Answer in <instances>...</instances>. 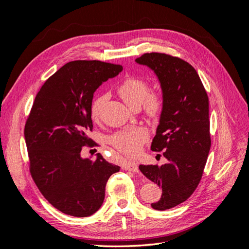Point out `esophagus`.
I'll use <instances>...</instances> for the list:
<instances>
[{"label":"esophagus","mask_w":249,"mask_h":249,"mask_svg":"<svg viewBox=\"0 0 249 249\" xmlns=\"http://www.w3.org/2000/svg\"><path fill=\"white\" fill-rule=\"evenodd\" d=\"M124 169L132 171V172H139L138 165L134 162H125L124 164Z\"/></svg>","instance_id":"esophagus-1"}]
</instances>
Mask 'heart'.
<instances>
[{
	"instance_id": "obj_1",
	"label": "heart",
	"mask_w": 249,
	"mask_h": 249,
	"mask_svg": "<svg viewBox=\"0 0 249 249\" xmlns=\"http://www.w3.org/2000/svg\"><path fill=\"white\" fill-rule=\"evenodd\" d=\"M118 94L131 108L140 107L144 103L145 111L150 116H157L162 110L163 102L158 93H149L147 82L138 78H127L118 86ZM105 97L99 96L93 101L90 114L93 120L100 118ZM148 131L143 126H130L115 133L111 137V144L120 153L135 156L139 153L141 145L148 138Z\"/></svg>"
}]
</instances>
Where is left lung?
<instances>
[{
  "label": "left lung",
  "instance_id": "1",
  "mask_svg": "<svg viewBox=\"0 0 249 249\" xmlns=\"http://www.w3.org/2000/svg\"><path fill=\"white\" fill-rule=\"evenodd\" d=\"M136 63L152 70L160 83L163 107L152 150L167 162L139 165L148 179L162 188L158 211L182 203L196 189L211 148L209 99L196 71L184 60L161 53H147Z\"/></svg>",
  "mask_w": 249,
  "mask_h": 249
}]
</instances>
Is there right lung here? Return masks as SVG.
<instances>
[{"label": "right lung", "mask_w": 249, "mask_h": 249, "mask_svg": "<svg viewBox=\"0 0 249 249\" xmlns=\"http://www.w3.org/2000/svg\"><path fill=\"white\" fill-rule=\"evenodd\" d=\"M123 71L102 61H72L58 70L40 88L25 126L30 171L53 207L74 217H87L105 199L108 178L120 167L96 154L82 158V147L93 142V93Z\"/></svg>", "instance_id": "1"}]
</instances>
